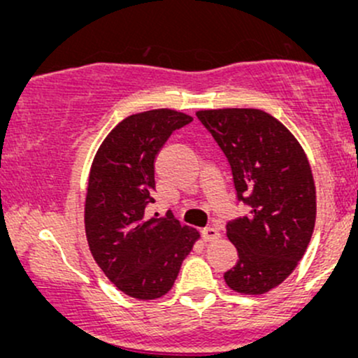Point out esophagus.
Instances as JSON below:
<instances>
[{"mask_svg":"<svg viewBox=\"0 0 358 358\" xmlns=\"http://www.w3.org/2000/svg\"><path fill=\"white\" fill-rule=\"evenodd\" d=\"M220 237V232L213 227H207L202 231V239L203 242H213Z\"/></svg>","mask_w":358,"mask_h":358,"instance_id":"esophagus-1","label":"esophagus"}]
</instances>
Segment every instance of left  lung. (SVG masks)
<instances>
[{
    "instance_id": "8db88e82",
    "label": "left lung",
    "mask_w": 358,
    "mask_h": 358,
    "mask_svg": "<svg viewBox=\"0 0 358 358\" xmlns=\"http://www.w3.org/2000/svg\"><path fill=\"white\" fill-rule=\"evenodd\" d=\"M196 117L227 156L237 199L250 207L227 224L239 259L224 279L236 293L259 296L293 273L313 236L310 162L291 131L261 109H202Z\"/></svg>"
}]
</instances>
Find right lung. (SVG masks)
I'll use <instances>...</instances> for the list:
<instances>
[{
  "instance_id": "add662e5",
  "label": "right lung",
  "mask_w": 358,
  "mask_h": 358,
  "mask_svg": "<svg viewBox=\"0 0 358 358\" xmlns=\"http://www.w3.org/2000/svg\"><path fill=\"white\" fill-rule=\"evenodd\" d=\"M192 121L173 109L131 114L94 156L84 207L87 244L106 278L131 298L165 296L200 239L171 213L159 219L145 213L155 202L156 155L175 129Z\"/></svg>"
}]
</instances>
